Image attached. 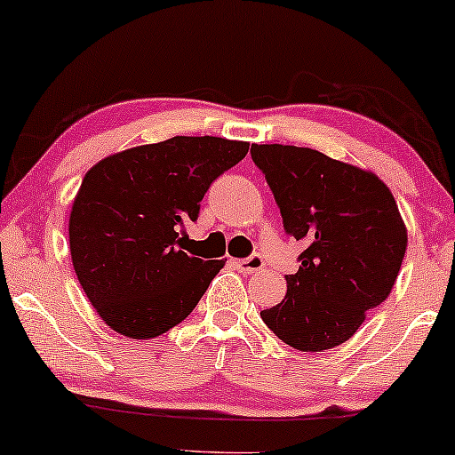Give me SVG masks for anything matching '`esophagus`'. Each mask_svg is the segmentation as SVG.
<instances>
[{
	"mask_svg": "<svg viewBox=\"0 0 455 455\" xmlns=\"http://www.w3.org/2000/svg\"><path fill=\"white\" fill-rule=\"evenodd\" d=\"M229 263H232V266L243 274L259 272L263 267V259L259 255H251V257H246V259H229Z\"/></svg>",
	"mask_w": 455,
	"mask_h": 455,
	"instance_id": "34e87169",
	"label": "esophagus"
}]
</instances>
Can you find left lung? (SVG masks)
Masks as SVG:
<instances>
[{"instance_id": "left-lung-1", "label": "left lung", "mask_w": 455, "mask_h": 455, "mask_svg": "<svg viewBox=\"0 0 455 455\" xmlns=\"http://www.w3.org/2000/svg\"><path fill=\"white\" fill-rule=\"evenodd\" d=\"M284 232L304 240L287 295L261 318L278 339L323 352L356 333L390 295L407 249L395 196L373 172L295 145H253Z\"/></svg>"}]
</instances>
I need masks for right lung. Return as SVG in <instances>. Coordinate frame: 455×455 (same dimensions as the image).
<instances>
[{
	"instance_id": "right-lung-1",
	"label": "right lung",
	"mask_w": 455,
	"mask_h": 455,
	"mask_svg": "<svg viewBox=\"0 0 455 455\" xmlns=\"http://www.w3.org/2000/svg\"><path fill=\"white\" fill-rule=\"evenodd\" d=\"M246 141L172 137L108 156L86 172L69 217L73 270L94 310L132 339L166 333L192 314L223 263L185 251V223Z\"/></svg>"
}]
</instances>
